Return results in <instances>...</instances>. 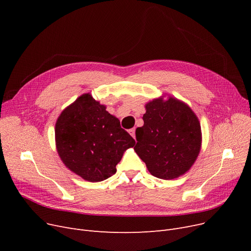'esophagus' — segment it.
<instances>
[{"label":"esophagus","instance_id":"esophagus-1","mask_svg":"<svg viewBox=\"0 0 251 251\" xmlns=\"http://www.w3.org/2000/svg\"><path fill=\"white\" fill-rule=\"evenodd\" d=\"M128 132H129V134H130L131 136H132V137H135V129H134V128H132V129H129Z\"/></svg>","mask_w":251,"mask_h":251}]
</instances>
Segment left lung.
I'll use <instances>...</instances> for the list:
<instances>
[{"label": "left lung", "mask_w": 251, "mask_h": 251, "mask_svg": "<svg viewBox=\"0 0 251 251\" xmlns=\"http://www.w3.org/2000/svg\"><path fill=\"white\" fill-rule=\"evenodd\" d=\"M146 110L144 124L135 132V152L156 178L171 180L185 174L201 148L199 118L186 103L172 97L154 99Z\"/></svg>", "instance_id": "obj_1"}]
</instances>
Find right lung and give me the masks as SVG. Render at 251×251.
<instances>
[{
  "instance_id": "add662e5",
  "label": "right lung",
  "mask_w": 251,
  "mask_h": 251,
  "mask_svg": "<svg viewBox=\"0 0 251 251\" xmlns=\"http://www.w3.org/2000/svg\"><path fill=\"white\" fill-rule=\"evenodd\" d=\"M57 151L70 171L89 182H100L116 173L124 151L135 140L89 94L68 105L56 122Z\"/></svg>"
}]
</instances>
